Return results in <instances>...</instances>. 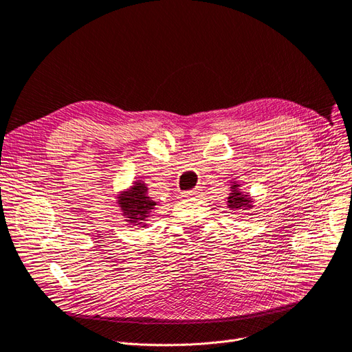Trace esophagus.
<instances>
[{
    "label": "esophagus",
    "mask_w": 352,
    "mask_h": 352,
    "mask_svg": "<svg viewBox=\"0 0 352 352\" xmlns=\"http://www.w3.org/2000/svg\"><path fill=\"white\" fill-rule=\"evenodd\" d=\"M199 194H200V190H199V188H192V190L183 191V197H197Z\"/></svg>",
    "instance_id": "1"
}]
</instances>
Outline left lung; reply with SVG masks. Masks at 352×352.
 <instances>
[{
  "mask_svg": "<svg viewBox=\"0 0 352 352\" xmlns=\"http://www.w3.org/2000/svg\"><path fill=\"white\" fill-rule=\"evenodd\" d=\"M238 184L236 183H233V187H232V192H230V196L228 197V206H229V209H232V210H241V209H243V207H251V200L248 199V196H246V194H242L239 190H238Z\"/></svg>",
  "mask_w": 352,
  "mask_h": 352,
  "instance_id": "left-lung-1",
  "label": "left lung"
}]
</instances>
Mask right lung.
Listing matches in <instances>:
<instances>
[{"label": "right lung", "instance_id": "right-lung-1", "mask_svg": "<svg viewBox=\"0 0 352 352\" xmlns=\"http://www.w3.org/2000/svg\"><path fill=\"white\" fill-rule=\"evenodd\" d=\"M117 199H119V206L126 217V222L132 225H142L156 206V201L149 197L146 184L142 181H135L130 190L123 191Z\"/></svg>", "mask_w": 352, "mask_h": 352}]
</instances>
